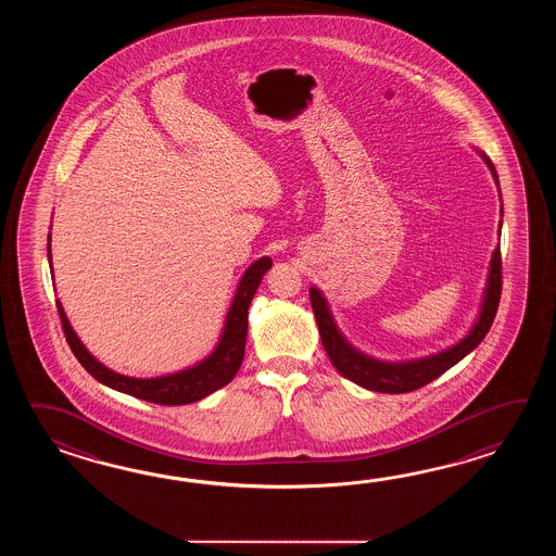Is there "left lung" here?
I'll list each match as a JSON object with an SVG mask.
<instances>
[{
	"label": "left lung",
	"instance_id": "obj_1",
	"mask_svg": "<svg viewBox=\"0 0 556 556\" xmlns=\"http://www.w3.org/2000/svg\"><path fill=\"white\" fill-rule=\"evenodd\" d=\"M479 156L483 159L484 165L489 166L491 175L495 178V185L498 187V177H496L495 166L491 159L477 149ZM501 216H503V204H501ZM501 226L498 223V237H501ZM498 298H501V249L496 247L489 264V274H486V283H484L483 300L477 319L467 331V336L459 342L453 343L447 350H441L438 354L417 357V359H407V362H386L371 355L359 352L352 343L345 340L336 319L331 316L330 304L321 290L312 286L309 288V302L314 316L318 321L319 338L324 343V350L330 357L331 366L336 367L343 378L354 381L357 386L366 388L369 391H379V393H407V391L419 390L427 386L429 381L438 379L441 374L459 364L463 357L471 354L472 350L483 342L486 331L491 328L495 319L496 307H498Z\"/></svg>",
	"mask_w": 556,
	"mask_h": 556
}]
</instances>
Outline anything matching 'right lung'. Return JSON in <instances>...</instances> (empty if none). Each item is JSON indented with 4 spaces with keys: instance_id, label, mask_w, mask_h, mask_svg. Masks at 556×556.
Returning <instances> with one entry per match:
<instances>
[{
    "instance_id": "1",
    "label": "right lung",
    "mask_w": 556,
    "mask_h": 556,
    "mask_svg": "<svg viewBox=\"0 0 556 556\" xmlns=\"http://www.w3.org/2000/svg\"><path fill=\"white\" fill-rule=\"evenodd\" d=\"M48 261L53 274L51 235H48ZM270 268H273V258L262 256L258 261L252 262L249 270L242 274L237 294L226 312L225 328L220 331V338L211 354L194 366L185 367L180 371L159 376V378H130L109 369L79 340L60 300H58V312H60L63 331L73 354L97 381H101L111 390L127 393L144 402L159 403V405H187V403L201 402L202 397L225 388L226 383H230L237 376L238 369L242 366L247 333H249L250 302L261 286L262 276Z\"/></svg>"
}]
</instances>
